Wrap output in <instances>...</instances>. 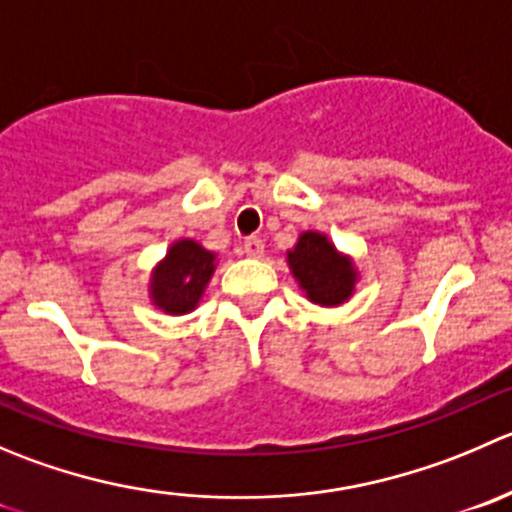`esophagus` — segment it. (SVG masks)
<instances>
[{"instance_id":"1","label":"esophagus","mask_w":512,"mask_h":512,"mask_svg":"<svg viewBox=\"0 0 512 512\" xmlns=\"http://www.w3.org/2000/svg\"><path fill=\"white\" fill-rule=\"evenodd\" d=\"M242 250H245L247 257H262L265 255V242H262L260 237H247V240L242 242Z\"/></svg>"}]
</instances>
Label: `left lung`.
Returning <instances> with one entry per match:
<instances>
[{"label": "left lung", "mask_w": 512, "mask_h": 512, "mask_svg": "<svg viewBox=\"0 0 512 512\" xmlns=\"http://www.w3.org/2000/svg\"><path fill=\"white\" fill-rule=\"evenodd\" d=\"M285 260L297 287L312 305L337 307L355 295L360 270L325 232H300L295 245L285 252Z\"/></svg>", "instance_id": "left-lung-1"}]
</instances>
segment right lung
<instances>
[{
    "label": "right lung",
    "instance_id": "add662e5",
    "mask_svg": "<svg viewBox=\"0 0 512 512\" xmlns=\"http://www.w3.org/2000/svg\"><path fill=\"white\" fill-rule=\"evenodd\" d=\"M215 270L217 252L207 250L192 237H180L152 267L147 297L165 315H187L200 305Z\"/></svg>",
    "mask_w": 512,
    "mask_h": 512
}]
</instances>
